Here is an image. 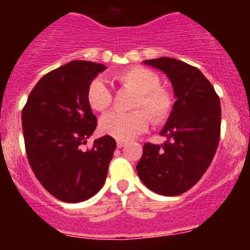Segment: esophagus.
Listing matches in <instances>:
<instances>
[{
  "label": "esophagus",
  "mask_w": 250,
  "mask_h": 250,
  "mask_svg": "<svg viewBox=\"0 0 250 250\" xmlns=\"http://www.w3.org/2000/svg\"><path fill=\"white\" fill-rule=\"evenodd\" d=\"M125 145H126V141H124V140L116 141V146H118V147H124Z\"/></svg>",
  "instance_id": "obj_1"
}]
</instances>
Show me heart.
<instances>
[{"mask_svg": "<svg viewBox=\"0 0 250 250\" xmlns=\"http://www.w3.org/2000/svg\"><path fill=\"white\" fill-rule=\"evenodd\" d=\"M114 80L125 89L135 91L130 112L112 111L100 119L99 127L105 135L129 140L152 124H164L174 109V95L160 85V76L143 66H132L114 75ZM86 103L94 111L104 112L112 104V94L103 79H95L86 89ZM149 116L147 117V115Z\"/></svg>", "mask_w": 250, "mask_h": 250, "instance_id": "heart-1", "label": "heart"}]
</instances>
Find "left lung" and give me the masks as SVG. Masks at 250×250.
Segmentation results:
<instances>
[{"label": "left lung", "mask_w": 250, "mask_h": 250, "mask_svg": "<svg viewBox=\"0 0 250 250\" xmlns=\"http://www.w3.org/2000/svg\"><path fill=\"white\" fill-rule=\"evenodd\" d=\"M144 63L165 72L176 101L160 132L167 141L146 143L136 170L154 193L179 195L199 182L215 155L222 118L219 96L194 66L170 57L145 60Z\"/></svg>", "instance_id": "obj_1"}]
</instances>
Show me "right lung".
Listing matches in <instances>:
<instances>
[{"instance_id":"obj_1","label":"right lung","mask_w":250,"mask_h":250,"mask_svg":"<svg viewBox=\"0 0 250 250\" xmlns=\"http://www.w3.org/2000/svg\"><path fill=\"white\" fill-rule=\"evenodd\" d=\"M101 63L71 61L36 83L22 109V131L28 163L46 190L61 202L80 203L105 183L116 143L105 135L92 149L83 145L98 119L86 103V89Z\"/></svg>"}]
</instances>
